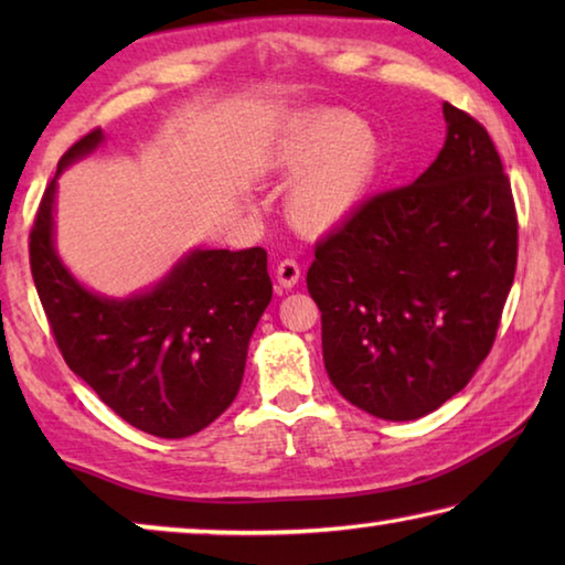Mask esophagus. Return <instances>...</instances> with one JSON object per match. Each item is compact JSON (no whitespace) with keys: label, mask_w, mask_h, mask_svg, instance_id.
<instances>
[{"label":"esophagus","mask_w":565,"mask_h":565,"mask_svg":"<svg viewBox=\"0 0 565 565\" xmlns=\"http://www.w3.org/2000/svg\"><path fill=\"white\" fill-rule=\"evenodd\" d=\"M301 279V266L294 259H284L279 266H276V281L281 284V289H294Z\"/></svg>","instance_id":"obj_1"}]
</instances>
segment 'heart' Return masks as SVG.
I'll return each mask as SVG.
<instances>
[{
  "mask_svg": "<svg viewBox=\"0 0 565 565\" xmlns=\"http://www.w3.org/2000/svg\"><path fill=\"white\" fill-rule=\"evenodd\" d=\"M381 164L376 134L343 111H323L296 124L274 147L266 169L297 177L286 214L303 232H331L359 212L374 189Z\"/></svg>",
  "mask_w": 565,
  "mask_h": 565,
  "instance_id": "b5f03b06",
  "label": "heart"
}]
</instances>
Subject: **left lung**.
Segmentation results:
<instances>
[{"label": "left lung", "mask_w": 565, "mask_h": 565, "mask_svg": "<svg viewBox=\"0 0 565 565\" xmlns=\"http://www.w3.org/2000/svg\"><path fill=\"white\" fill-rule=\"evenodd\" d=\"M444 117L434 164L363 202L306 274L331 384L386 420L431 414L471 381L519 259L511 181L489 131L448 102Z\"/></svg>", "instance_id": "obj_1"}]
</instances>
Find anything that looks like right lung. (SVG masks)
Here are the masks:
<instances>
[{
	"label": "right lung",
	"mask_w": 565,
	"mask_h": 565,
	"mask_svg": "<svg viewBox=\"0 0 565 565\" xmlns=\"http://www.w3.org/2000/svg\"><path fill=\"white\" fill-rule=\"evenodd\" d=\"M102 141L94 129L70 147L44 191L30 234L34 286L66 366L134 428L184 438L238 394L248 339L271 301L266 252L194 248L129 299L89 291L54 248V196L62 171Z\"/></svg>",
	"instance_id": "1"
}]
</instances>
